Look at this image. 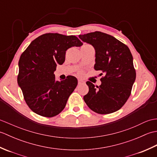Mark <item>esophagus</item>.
I'll return each instance as SVG.
<instances>
[{
    "instance_id": "1",
    "label": "esophagus",
    "mask_w": 157,
    "mask_h": 157,
    "mask_svg": "<svg viewBox=\"0 0 157 157\" xmlns=\"http://www.w3.org/2000/svg\"><path fill=\"white\" fill-rule=\"evenodd\" d=\"M84 83H85V82L82 80V79H78V84H79V85L83 84H84Z\"/></svg>"
}]
</instances>
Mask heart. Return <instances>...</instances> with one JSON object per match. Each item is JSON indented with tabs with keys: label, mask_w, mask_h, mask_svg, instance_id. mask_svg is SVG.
<instances>
[{
	"label": "heart",
	"mask_w": 157,
	"mask_h": 157,
	"mask_svg": "<svg viewBox=\"0 0 157 157\" xmlns=\"http://www.w3.org/2000/svg\"><path fill=\"white\" fill-rule=\"evenodd\" d=\"M90 46V44H84V45H83V46ZM82 71H79V75H82Z\"/></svg>",
	"instance_id": "1"
}]
</instances>
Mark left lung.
I'll return each mask as SVG.
<instances>
[{"label": "left lung", "instance_id": "8db88e82", "mask_svg": "<svg viewBox=\"0 0 157 157\" xmlns=\"http://www.w3.org/2000/svg\"><path fill=\"white\" fill-rule=\"evenodd\" d=\"M83 42L92 44L96 51L94 69L103 75L101 86L87 82L89 92L84 96L88 107L98 114L118 111L131 94L136 79L133 56L128 46L101 32L79 35Z\"/></svg>", "mask_w": 157, "mask_h": 157}]
</instances>
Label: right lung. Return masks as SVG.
I'll use <instances>...</instances> for the list:
<instances>
[{
	"label": "right lung",
	"instance_id": "add662e5",
	"mask_svg": "<svg viewBox=\"0 0 157 157\" xmlns=\"http://www.w3.org/2000/svg\"><path fill=\"white\" fill-rule=\"evenodd\" d=\"M83 43L75 36L47 33L34 40L19 61L17 83L26 104L33 112L45 117L61 113L78 85L74 76L55 80L58 64L65 62L66 51Z\"/></svg>",
	"mask_w": 157,
	"mask_h": 157
}]
</instances>
